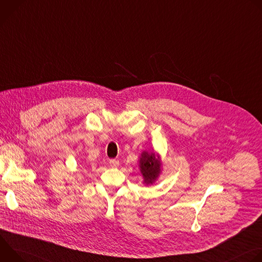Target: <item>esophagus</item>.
I'll use <instances>...</instances> for the list:
<instances>
[{"instance_id": "34e87169", "label": "esophagus", "mask_w": 262, "mask_h": 262, "mask_svg": "<svg viewBox=\"0 0 262 262\" xmlns=\"http://www.w3.org/2000/svg\"><path fill=\"white\" fill-rule=\"evenodd\" d=\"M108 165L112 168H117L119 166V161L118 160H110Z\"/></svg>"}]
</instances>
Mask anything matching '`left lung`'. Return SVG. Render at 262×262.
<instances>
[{
	"instance_id": "obj_1",
	"label": "left lung",
	"mask_w": 262,
	"mask_h": 262,
	"mask_svg": "<svg viewBox=\"0 0 262 262\" xmlns=\"http://www.w3.org/2000/svg\"><path fill=\"white\" fill-rule=\"evenodd\" d=\"M139 166L145 184H152L158 179L162 171L160 157L155 152L143 151L139 161Z\"/></svg>"
}]
</instances>
